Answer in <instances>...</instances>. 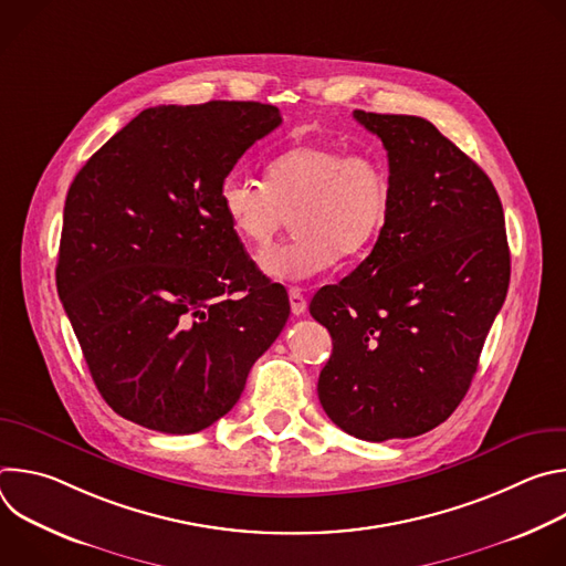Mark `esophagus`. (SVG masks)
Here are the masks:
<instances>
[{
  "label": "esophagus",
  "mask_w": 566,
  "mask_h": 566,
  "mask_svg": "<svg viewBox=\"0 0 566 566\" xmlns=\"http://www.w3.org/2000/svg\"><path fill=\"white\" fill-rule=\"evenodd\" d=\"M289 302H291V311H293V315H304V311H306V300H304V295H302V291L300 289H289Z\"/></svg>",
  "instance_id": "esophagus-1"
}]
</instances>
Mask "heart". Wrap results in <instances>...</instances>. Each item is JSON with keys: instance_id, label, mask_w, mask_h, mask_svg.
Wrapping results in <instances>:
<instances>
[{"instance_id": "obj_1", "label": "heart", "mask_w": 566, "mask_h": 566, "mask_svg": "<svg viewBox=\"0 0 566 566\" xmlns=\"http://www.w3.org/2000/svg\"><path fill=\"white\" fill-rule=\"evenodd\" d=\"M219 199L232 232L255 249L269 247L295 217L297 237L264 251L260 269L275 280H306L340 255L371 249L389 212V175L374 154L300 143L269 160L266 184L228 179Z\"/></svg>"}]
</instances>
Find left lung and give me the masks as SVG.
<instances>
[{
    "label": "left lung",
    "mask_w": 566,
    "mask_h": 566,
    "mask_svg": "<svg viewBox=\"0 0 566 566\" xmlns=\"http://www.w3.org/2000/svg\"><path fill=\"white\" fill-rule=\"evenodd\" d=\"M389 160V212L371 253L322 286L311 315L334 338L317 396L363 441L408 439L463 400L509 280L493 181L430 120L356 109Z\"/></svg>",
    "instance_id": "left-lung-1"
}]
</instances>
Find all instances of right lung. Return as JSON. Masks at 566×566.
<instances>
[{"label": "right lung", "mask_w": 566, "mask_h": 566, "mask_svg": "<svg viewBox=\"0 0 566 566\" xmlns=\"http://www.w3.org/2000/svg\"><path fill=\"white\" fill-rule=\"evenodd\" d=\"M280 123L262 103L149 107L75 175L55 284L123 419L166 434L212 426L284 329L289 295L244 253L219 199Z\"/></svg>", "instance_id": "obj_1"}]
</instances>
